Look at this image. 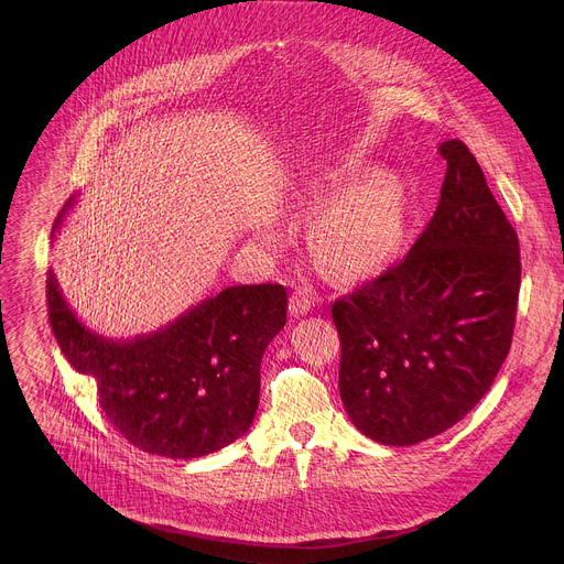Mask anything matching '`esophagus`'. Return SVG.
<instances>
[{
    "instance_id": "1",
    "label": "esophagus",
    "mask_w": 564,
    "mask_h": 564,
    "mask_svg": "<svg viewBox=\"0 0 564 564\" xmlns=\"http://www.w3.org/2000/svg\"><path fill=\"white\" fill-rule=\"evenodd\" d=\"M314 305H316V299L312 296V292H310L307 288H299V290L292 294V299H290V312H292L294 316L307 314Z\"/></svg>"
}]
</instances>
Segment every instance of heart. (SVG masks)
<instances>
[{"instance_id": "obj_1", "label": "heart", "mask_w": 564, "mask_h": 564, "mask_svg": "<svg viewBox=\"0 0 564 564\" xmlns=\"http://www.w3.org/2000/svg\"><path fill=\"white\" fill-rule=\"evenodd\" d=\"M339 194L344 187L326 189V198ZM316 236L328 263L344 276L377 270L394 240V196L388 183L381 178L364 183L321 218Z\"/></svg>"}]
</instances>
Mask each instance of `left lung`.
I'll return each instance as SVG.
<instances>
[{"label":"left lung","mask_w":564,"mask_h":564,"mask_svg":"<svg viewBox=\"0 0 564 564\" xmlns=\"http://www.w3.org/2000/svg\"><path fill=\"white\" fill-rule=\"evenodd\" d=\"M440 153V203L411 252L333 303L346 413L388 446L455 426L489 392L513 339L518 234L468 147L446 140Z\"/></svg>","instance_id":"8db88e82"}]
</instances>
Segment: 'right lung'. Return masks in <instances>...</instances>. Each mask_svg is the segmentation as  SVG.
I'll use <instances>...</instances> for the list:
<instances>
[{
	"label": "right lung",
	"instance_id": "obj_1",
	"mask_svg": "<svg viewBox=\"0 0 564 564\" xmlns=\"http://www.w3.org/2000/svg\"><path fill=\"white\" fill-rule=\"evenodd\" d=\"M73 198L62 207L59 229ZM51 330L68 364L96 381L113 429L144 453L203 457L250 429L261 359L288 318L283 285H234L189 307L165 328L131 339L89 330L46 272Z\"/></svg>",
	"mask_w": 564,
	"mask_h": 564
}]
</instances>
